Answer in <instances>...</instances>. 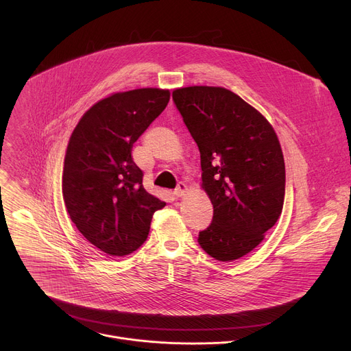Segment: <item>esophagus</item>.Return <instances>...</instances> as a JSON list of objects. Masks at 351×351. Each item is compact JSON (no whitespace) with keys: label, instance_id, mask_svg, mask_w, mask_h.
<instances>
[{"label":"esophagus","instance_id":"1","mask_svg":"<svg viewBox=\"0 0 351 351\" xmlns=\"http://www.w3.org/2000/svg\"><path fill=\"white\" fill-rule=\"evenodd\" d=\"M187 191V186H186V183H183V182H179L178 183V186H176V189L173 190V194H175V197H182V195H184V193Z\"/></svg>","mask_w":351,"mask_h":351}]
</instances>
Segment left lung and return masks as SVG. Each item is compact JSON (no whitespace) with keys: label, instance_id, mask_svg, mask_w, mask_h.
Segmentation results:
<instances>
[{"label":"left lung","instance_id":"obj_1","mask_svg":"<svg viewBox=\"0 0 351 351\" xmlns=\"http://www.w3.org/2000/svg\"><path fill=\"white\" fill-rule=\"evenodd\" d=\"M172 99L198 146L202 189L213 205L198 244L216 261L240 259L282 212L285 164L278 138L256 108L226 88H179Z\"/></svg>","mask_w":351,"mask_h":351}]
</instances>
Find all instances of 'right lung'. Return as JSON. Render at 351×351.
<instances>
[{
    "label": "right lung",
    "mask_w": 351,
    "mask_h": 351,
    "mask_svg": "<svg viewBox=\"0 0 351 351\" xmlns=\"http://www.w3.org/2000/svg\"><path fill=\"white\" fill-rule=\"evenodd\" d=\"M169 90L141 88L93 104L74 128L63 168V198L81 234L110 256H125L147 239L165 202L143 187L134 143L164 111Z\"/></svg>",
    "instance_id": "1"
}]
</instances>
